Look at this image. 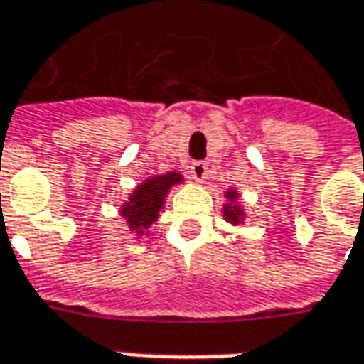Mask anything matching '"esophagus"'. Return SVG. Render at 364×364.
<instances>
[{"mask_svg":"<svg viewBox=\"0 0 364 364\" xmlns=\"http://www.w3.org/2000/svg\"><path fill=\"white\" fill-rule=\"evenodd\" d=\"M191 179H195L197 183H203L208 175V167H206L205 161H193L189 167Z\"/></svg>","mask_w":364,"mask_h":364,"instance_id":"obj_1","label":"esophagus"}]
</instances>
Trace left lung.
Returning a JSON list of instances; mask_svg holds the SVG:
<instances>
[{
    "mask_svg": "<svg viewBox=\"0 0 364 364\" xmlns=\"http://www.w3.org/2000/svg\"><path fill=\"white\" fill-rule=\"evenodd\" d=\"M226 197L230 198V203H236L237 193L234 189H230L226 193ZM224 216H226V220L230 224H240V222L244 220V210H242V206L237 205H224Z\"/></svg>",
    "mask_w": 364,
    "mask_h": 364,
    "instance_id": "1",
    "label": "left lung"
}]
</instances>
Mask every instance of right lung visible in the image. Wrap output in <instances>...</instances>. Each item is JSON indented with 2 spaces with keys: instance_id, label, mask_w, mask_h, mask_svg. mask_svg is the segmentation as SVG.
<instances>
[{
  "instance_id": "1",
  "label": "right lung",
  "mask_w": 364,
  "mask_h": 364,
  "mask_svg": "<svg viewBox=\"0 0 364 364\" xmlns=\"http://www.w3.org/2000/svg\"><path fill=\"white\" fill-rule=\"evenodd\" d=\"M181 181L179 173H166L146 179L142 185H138L130 195L128 203H124L120 214L127 218L128 228L138 236H144L154 222L158 220L159 210L164 206L167 191Z\"/></svg>"
}]
</instances>
